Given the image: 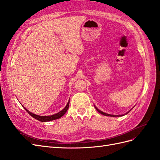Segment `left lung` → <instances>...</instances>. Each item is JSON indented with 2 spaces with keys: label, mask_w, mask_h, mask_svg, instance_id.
<instances>
[{
  "label": "left lung",
  "mask_w": 160,
  "mask_h": 160,
  "mask_svg": "<svg viewBox=\"0 0 160 160\" xmlns=\"http://www.w3.org/2000/svg\"><path fill=\"white\" fill-rule=\"evenodd\" d=\"M94 108H95L96 109H97V111L98 112H100V114H102V115H104V116H108V117H121V116H123V115H127V114L128 113V112H129V111L132 109V108H131L129 111L126 112L125 114H123V115H111V114H108V113L104 112H102V111H100L99 109H98L97 107H96L95 105H94Z\"/></svg>",
  "instance_id": "8db88e82"
}]
</instances>
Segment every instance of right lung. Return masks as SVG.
Returning <instances> with one entry per match:
<instances>
[{
  "label": "right lung",
  "mask_w": 160,
  "mask_h": 160,
  "mask_svg": "<svg viewBox=\"0 0 160 160\" xmlns=\"http://www.w3.org/2000/svg\"><path fill=\"white\" fill-rule=\"evenodd\" d=\"M69 104H70V100H68V102L66 104V106L65 107V108L62 109L61 111H60L56 114H54V115H49V116H40V115H35V114L29 111L24 106H22V104H21V105L22 106V107L24 108L25 110H26V111L28 112L31 116H32L33 118H35V119H37V120H38L39 121H42V122H48V121H51L56 120V119H58V118H61L67 112L68 108H69Z\"/></svg>",
  "instance_id": "1"
}]
</instances>
